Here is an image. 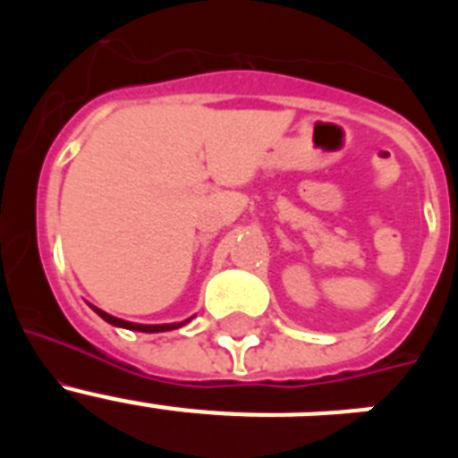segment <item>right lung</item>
<instances>
[{"label": "right lung", "instance_id": "add662e5", "mask_svg": "<svg viewBox=\"0 0 458 458\" xmlns=\"http://www.w3.org/2000/svg\"><path fill=\"white\" fill-rule=\"evenodd\" d=\"M91 310L96 311V314H98L103 321L112 323V326H116V327H125V330H135V333H167V330H176V327H181V326H185V323L192 321V317H190L181 323H157V326H144V323H131V321H123V318L112 317V314H107V311L98 310V307H93V305H91Z\"/></svg>", "mask_w": 458, "mask_h": 458}]
</instances>
